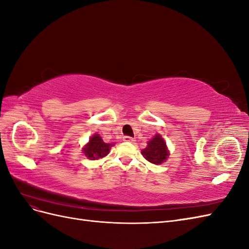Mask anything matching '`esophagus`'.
I'll list each match as a JSON object with an SVG mask.
<instances>
[{"label": "esophagus", "mask_w": 249, "mask_h": 249, "mask_svg": "<svg viewBox=\"0 0 249 249\" xmlns=\"http://www.w3.org/2000/svg\"><path fill=\"white\" fill-rule=\"evenodd\" d=\"M124 141H125V142H134L135 139L133 137H130V136H124Z\"/></svg>", "instance_id": "34e87169"}]
</instances>
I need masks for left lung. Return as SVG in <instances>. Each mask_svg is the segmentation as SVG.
Segmentation results:
<instances>
[{"label": "left lung", "mask_w": 249, "mask_h": 249, "mask_svg": "<svg viewBox=\"0 0 249 249\" xmlns=\"http://www.w3.org/2000/svg\"><path fill=\"white\" fill-rule=\"evenodd\" d=\"M141 154L148 162L159 165L168 159L169 150L161 135L156 134L154 138L148 141L147 146L141 150Z\"/></svg>", "instance_id": "8db88e82"}]
</instances>
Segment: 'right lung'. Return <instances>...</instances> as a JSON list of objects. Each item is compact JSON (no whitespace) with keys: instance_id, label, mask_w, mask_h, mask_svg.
Listing matches in <instances>:
<instances>
[{"instance_id":"obj_1","label":"right lung","mask_w":249,"mask_h":249,"mask_svg":"<svg viewBox=\"0 0 249 249\" xmlns=\"http://www.w3.org/2000/svg\"><path fill=\"white\" fill-rule=\"evenodd\" d=\"M114 143H105L99 134H94L89 142L83 147V153L90 160H97L106 157Z\"/></svg>"}]
</instances>
